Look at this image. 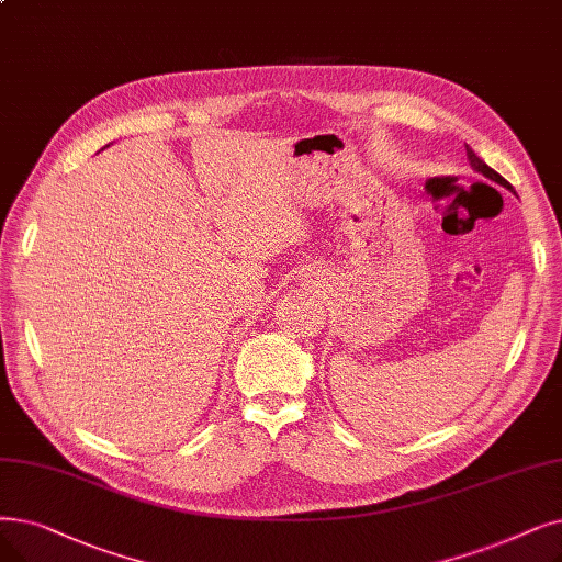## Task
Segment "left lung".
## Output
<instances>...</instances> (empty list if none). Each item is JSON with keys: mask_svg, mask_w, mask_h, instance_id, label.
<instances>
[{"mask_svg": "<svg viewBox=\"0 0 562 562\" xmlns=\"http://www.w3.org/2000/svg\"><path fill=\"white\" fill-rule=\"evenodd\" d=\"M467 156H469V160H471V165H473V169H475V172H480L482 177H486V179H490V181H494V183H498V186H503V188H507V190H512V186L498 175V172H494V169L490 167V165H486L484 160H480L477 156H475V151L471 149V146L467 144Z\"/></svg>", "mask_w": 562, "mask_h": 562, "instance_id": "left-lung-1", "label": "left lung"}]
</instances>
